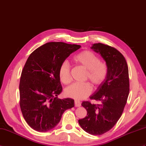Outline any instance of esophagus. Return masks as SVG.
I'll return each instance as SVG.
<instances>
[{"label":"esophagus","mask_w":146,"mask_h":146,"mask_svg":"<svg viewBox=\"0 0 146 146\" xmlns=\"http://www.w3.org/2000/svg\"><path fill=\"white\" fill-rule=\"evenodd\" d=\"M74 106H75V107L81 106V102H80V101H78V100L74 101Z\"/></svg>","instance_id":"34e87169"}]
</instances>
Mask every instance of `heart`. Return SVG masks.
<instances>
[{"label": "heart", "instance_id": "b5f03b06", "mask_svg": "<svg viewBox=\"0 0 146 146\" xmlns=\"http://www.w3.org/2000/svg\"><path fill=\"white\" fill-rule=\"evenodd\" d=\"M72 62L86 70L84 79L89 80L94 87L99 86L106 80L108 73L106 63L100 60L99 57L91 51L84 50L76 53L72 57ZM58 75L63 84H68L71 81L70 66L66 61L60 65ZM91 91L92 87L89 83H76L67 88L65 94L70 98L80 100L88 96Z\"/></svg>", "mask_w": 146, "mask_h": 146}]
</instances>
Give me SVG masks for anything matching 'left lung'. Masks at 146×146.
<instances>
[{
  "mask_svg": "<svg viewBox=\"0 0 146 146\" xmlns=\"http://www.w3.org/2000/svg\"><path fill=\"white\" fill-rule=\"evenodd\" d=\"M91 48L106 61L108 73L106 80L90 96L101 104L83 101L81 105L86 110L87 116L78 123L86 133L101 135L114 127L123 113L129 93V70L125 58L114 47L98 43Z\"/></svg>",
  "mask_w": 146,
  "mask_h": 146,
  "instance_id": "1",
  "label": "left lung"
}]
</instances>
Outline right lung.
<instances>
[{
	"mask_svg": "<svg viewBox=\"0 0 146 146\" xmlns=\"http://www.w3.org/2000/svg\"><path fill=\"white\" fill-rule=\"evenodd\" d=\"M81 47L64 42H48L30 54L20 76V107L27 123L46 132L55 127L66 110L74 106L70 98H58L62 91L58 70L71 53Z\"/></svg>",
	"mask_w": 146,
	"mask_h": 146,
	"instance_id": "add662e5",
	"label": "right lung"
}]
</instances>
